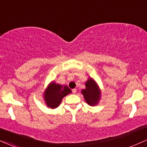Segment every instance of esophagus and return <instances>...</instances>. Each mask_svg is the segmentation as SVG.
Instances as JSON below:
<instances>
[{
    "mask_svg": "<svg viewBox=\"0 0 147 147\" xmlns=\"http://www.w3.org/2000/svg\"><path fill=\"white\" fill-rule=\"evenodd\" d=\"M72 93H73V94H75L76 92H77V89H75H75H72Z\"/></svg>",
    "mask_w": 147,
    "mask_h": 147,
    "instance_id": "obj_1",
    "label": "esophagus"
}]
</instances>
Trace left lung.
Wrapping results in <instances>:
<instances>
[{
  "label": "left lung",
  "instance_id": "8db88e82",
  "mask_svg": "<svg viewBox=\"0 0 147 147\" xmlns=\"http://www.w3.org/2000/svg\"><path fill=\"white\" fill-rule=\"evenodd\" d=\"M86 89L81 91L85 100L90 105H96L99 100L100 95L98 86L92 79H90L86 83Z\"/></svg>",
  "mask_w": 147,
  "mask_h": 147
}]
</instances>
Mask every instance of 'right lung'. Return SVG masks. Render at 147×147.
Wrapping results in <instances>:
<instances>
[{"label":"right lung","instance_id":"1","mask_svg":"<svg viewBox=\"0 0 147 147\" xmlns=\"http://www.w3.org/2000/svg\"><path fill=\"white\" fill-rule=\"evenodd\" d=\"M70 92L71 90L67 86L62 87L59 84L52 82L48 87L44 97L48 107L54 109L59 105L63 97Z\"/></svg>","mask_w":147,"mask_h":147}]
</instances>
